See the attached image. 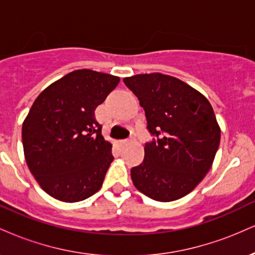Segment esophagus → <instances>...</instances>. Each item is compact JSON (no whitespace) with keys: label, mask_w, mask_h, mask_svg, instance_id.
<instances>
[{"label":"esophagus","mask_w":255,"mask_h":255,"mask_svg":"<svg viewBox=\"0 0 255 255\" xmlns=\"http://www.w3.org/2000/svg\"><path fill=\"white\" fill-rule=\"evenodd\" d=\"M133 141H134V139H133V137H130V139L121 140V141H120V144H121V145H127V144H130V142H133Z\"/></svg>","instance_id":"esophagus-1"}]
</instances>
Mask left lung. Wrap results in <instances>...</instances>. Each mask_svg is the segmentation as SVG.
<instances>
[{"label": "left lung", "instance_id": "left-lung-1", "mask_svg": "<svg viewBox=\"0 0 255 255\" xmlns=\"http://www.w3.org/2000/svg\"><path fill=\"white\" fill-rule=\"evenodd\" d=\"M144 108L147 128L157 140L145 145V158L130 170L134 186L157 201L191 193L211 169L221 141L212 105L180 79L136 74L124 79Z\"/></svg>", "mask_w": 255, "mask_h": 255}]
</instances>
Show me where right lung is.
Returning <instances> with one entry per match:
<instances>
[{"label":"right lung","instance_id":"1","mask_svg":"<svg viewBox=\"0 0 255 255\" xmlns=\"http://www.w3.org/2000/svg\"><path fill=\"white\" fill-rule=\"evenodd\" d=\"M120 78L78 69L49 85L22 124V146L31 174L44 192L77 203L101 189L111 162L95 110Z\"/></svg>","mask_w":255,"mask_h":255}]
</instances>
